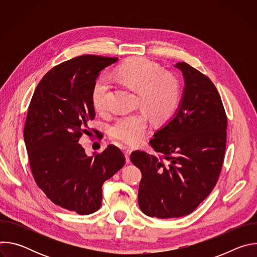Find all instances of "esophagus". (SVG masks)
<instances>
[{"label": "esophagus", "mask_w": 257, "mask_h": 257, "mask_svg": "<svg viewBox=\"0 0 257 257\" xmlns=\"http://www.w3.org/2000/svg\"><path fill=\"white\" fill-rule=\"evenodd\" d=\"M124 153H125V157H126V161L127 162H129L130 161V155H131V153H132V150L130 149V148H128V146H125L124 148Z\"/></svg>", "instance_id": "obj_1"}]
</instances>
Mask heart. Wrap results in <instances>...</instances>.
Wrapping results in <instances>:
<instances>
[{
	"mask_svg": "<svg viewBox=\"0 0 257 257\" xmlns=\"http://www.w3.org/2000/svg\"><path fill=\"white\" fill-rule=\"evenodd\" d=\"M113 79L137 91V104L144 111L119 117L111 126L108 133L113 139L135 144L139 142L149 126V114L156 122H165L177 109L181 96L177 77L145 58H133L121 64L113 73ZM111 92L106 80H98L93 86L91 99L93 107L99 114L109 109L108 97Z\"/></svg>",
	"mask_w": 257,
	"mask_h": 257,
	"instance_id": "b5f03b06",
	"label": "heart"
}]
</instances>
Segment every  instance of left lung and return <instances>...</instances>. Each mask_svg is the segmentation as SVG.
<instances>
[{"instance_id": "1", "label": "left lung", "mask_w": 257, "mask_h": 257, "mask_svg": "<svg viewBox=\"0 0 257 257\" xmlns=\"http://www.w3.org/2000/svg\"><path fill=\"white\" fill-rule=\"evenodd\" d=\"M185 90L176 116L150 140L158 154H131L140 169L138 204L159 218L191 213L209 195L221 173L227 142V115L214 84L201 72L179 62Z\"/></svg>"}]
</instances>
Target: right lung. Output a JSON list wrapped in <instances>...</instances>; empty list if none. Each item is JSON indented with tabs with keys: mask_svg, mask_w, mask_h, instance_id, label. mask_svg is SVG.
I'll return each instance as SVG.
<instances>
[{
	"mask_svg": "<svg viewBox=\"0 0 257 257\" xmlns=\"http://www.w3.org/2000/svg\"><path fill=\"white\" fill-rule=\"evenodd\" d=\"M118 58L83 55L52 68L30 100L24 141L34 181L55 204L79 214L101 205L103 182L124 165L125 156L111 144L88 157L78 142L95 117L91 93L95 79Z\"/></svg>",
	"mask_w": 257,
	"mask_h": 257,
	"instance_id": "right-lung-1",
	"label": "right lung"
}]
</instances>
